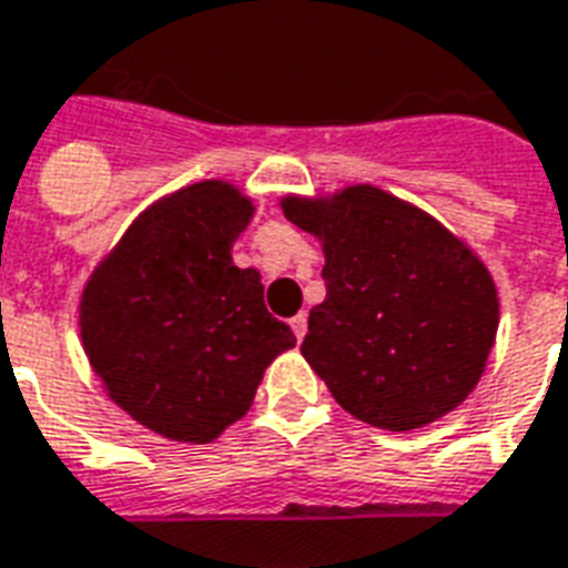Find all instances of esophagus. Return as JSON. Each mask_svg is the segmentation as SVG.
<instances>
[{
    "mask_svg": "<svg viewBox=\"0 0 568 568\" xmlns=\"http://www.w3.org/2000/svg\"><path fill=\"white\" fill-rule=\"evenodd\" d=\"M292 331H295L297 339H304V334H306V313H297V316L292 318Z\"/></svg>",
    "mask_w": 568,
    "mask_h": 568,
    "instance_id": "1",
    "label": "esophagus"
}]
</instances>
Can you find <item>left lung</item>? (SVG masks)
<instances>
[{"label": "left lung", "mask_w": 568, "mask_h": 568, "mask_svg": "<svg viewBox=\"0 0 568 568\" xmlns=\"http://www.w3.org/2000/svg\"><path fill=\"white\" fill-rule=\"evenodd\" d=\"M283 213L325 246L327 295L310 310L301 352L334 400L379 430H415L460 406L499 325L478 255L376 186L285 199Z\"/></svg>", "instance_id": "1"}]
</instances>
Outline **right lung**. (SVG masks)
<instances>
[{
	"label": "right lung",
	"mask_w": 568,
	"mask_h": 568,
	"mask_svg": "<svg viewBox=\"0 0 568 568\" xmlns=\"http://www.w3.org/2000/svg\"><path fill=\"white\" fill-rule=\"evenodd\" d=\"M252 201L222 180L141 213L81 297V339L111 400L153 434L210 443L246 415L264 367L295 346L258 271L231 262Z\"/></svg>",
	"instance_id": "right-lung-1"
}]
</instances>
